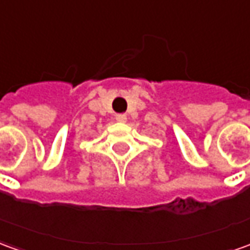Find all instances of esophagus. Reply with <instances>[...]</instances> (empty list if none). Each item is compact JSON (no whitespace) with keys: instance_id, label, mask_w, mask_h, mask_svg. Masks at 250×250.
<instances>
[{"instance_id":"1","label":"esophagus","mask_w":250,"mask_h":250,"mask_svg":"<svg viewBox=\"0 0 250 250\" xmlns=\"http://www.w3.org/2000/svg\"><path fill=\"white\" fill-rule=\"evenodd\" d=\"M116 122H119V123H125L127 122V116L125 115H123V113H119V115H116Z\"/></svg>"}]
</instances>
